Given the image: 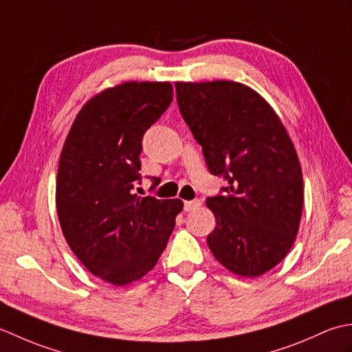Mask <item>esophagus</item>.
Listing matches in <instances>:
<instances>
[{
    "instance_id": "1",
    "label": "esophagus",
    "mask_w": 352,
    "mask_h": 352,
    "mask_svg": "<svg viewBox=\"0 0 352 352\" xmlns=\"http://www.w3.org/2000/svg\"><path fill=\"white\" fill-rule=\"evenodd\" d=\"M201 207V201L199 199H192V201H184V212H192L197 210V208Z\"/></svg>"
}]
</instances>
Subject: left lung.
Wrapping results in <instances>:
<instances>
[{
	"instance_id": "8db88e82",
	"label": "left lung",
	"mask_w": 352,
	"mask_h": 352,
	"mask_svg": "<svg viewBox=\"0 0 352 352\" xmlns=\"http://www.w3.org/2000/svg\"><path fill=\"white\" fill-rule=\"evenodd\" d=\"M184 122L212 175L228 184L206 199L216 228L207 245L242 276H258L286 257L300 228L304 189L294 144L272 107L234 81L177 83Z\"/></svg>"
}]
</instances>
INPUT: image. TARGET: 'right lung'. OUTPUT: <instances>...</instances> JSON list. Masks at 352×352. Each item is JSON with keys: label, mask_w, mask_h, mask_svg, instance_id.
I'll return each mask as SVG.
<instances>
[{"label": "right lung", "mask_w": 352, "mask_h": 352, "mask_svg": "<svg viewBox=\"0 0 352 352\" xmlns=\"http://www.w3.org/2000/svg\"><path fill=\"white\" fill-rule=\"evenodd\" d=\"M170 83H124L89 101L58 162L56 206L72 252L94 275L124 286L155 266L180 199L139 197L142 139L172 102ZM154 189L160 182L153 177Z\"/></svg>", "instance_id": "add662e5"}]
</instances>
